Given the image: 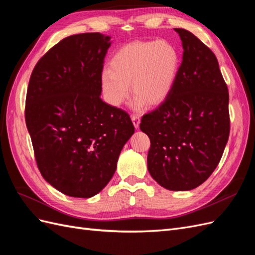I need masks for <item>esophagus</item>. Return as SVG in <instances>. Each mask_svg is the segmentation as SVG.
<instances>
[{
	"instance_id": "esophagus-1",
	"label": "esophagus",
	"mask_w": 255,
	"mask_h": 255,
	"mask_svg": "<svg viewBox=\"0 0 255 255\" xmlns=\"http://www.w3.org/2000/svg\"><path fill=\"white\" fill-rule=\"evenodd\" d=\"M132 121H133V125H134L135 128H138L140 125V116L139 115H132Z\"/></svg>"
}]
</instances>
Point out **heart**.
Listing matches in <instances>:
<instances>
[{"instance_id":"obj_1","label":"heart","mask_w":255,"mask_h":255,"mask_svg":"<svg viewBox=\"0 0 255 255\" xmlns=\"http://www.w3.org/2000/svg\"><path fill=\"white\" fill-rule=\"evenodd\" d=\"M181 67V55L167 40L136 41L116 52L100 75L105 100L120 106L129 96V84L135 97L132 107L142 110L148 102L157 105L171 94Z\"/></svg>"}]
</instances>
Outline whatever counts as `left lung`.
I'll return each instance as SVG.
<instances>
[{"instance_id": "1", "label": "left lung", "mask_w": 255, "mask_h": 255, "mask_svg": "<svg viewBox=\"0 0 255 255\" xmlns=\"http://www.w3.org/2000/svg\"><path fill=\"white\" fill-rule=\"evenodd\" d=\"M183 60L171 94L144 115L149 136L148 170L160 186L191 190L218 166L230 134L229 91L215 54L184 28H174Z\"/></svg>"}]
</instances>
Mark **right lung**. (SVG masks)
<instances>
[{
	"label": "right lung",
	"mask_w": 255,
	"mask_h": 255,
	"mask_svg": "<svg viewBox=\"0 0 255 255\" xmlns=\"http://www.w3.org/2000/svg\"><path fill=\"white\" fill-rule=\"evenodd\" d=\"M110 36H69L30 75L25 122L43 179L63 194L90 198L113 177L135 132L127 112L102 101L100 75Z\"/></svg>",
	"instance_id": "obj_1"
}]
</instances>
